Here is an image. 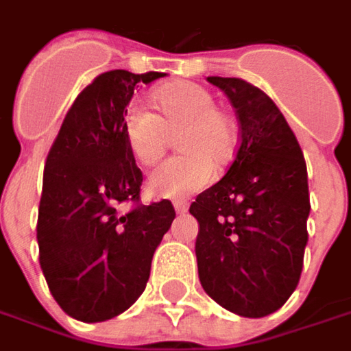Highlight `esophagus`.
<instances>
[{"label": "esophagus", "mask_w": 351, "mask_h": 351, "mask_svg": "<svg viewBox=\"0 0 351 351\" xmlns=\"http://www.w3.org/2000/svg\"><path fill=\"white\" fill-rule=\"evenodd\" d=\"M173 206H175L176 214L188 213V203H186V201H175V203H173Z\"/></svg>", "instance_id": "obj_1"}]
</instances>
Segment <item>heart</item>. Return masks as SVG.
Wrapping results in <instances>:
<instances>
[{
  "instance_id": "b5f03b06",
  "label": "heart",
  "mask_w": 351,
  "mask_h": 351,
  "mask_svg": "<svg viewBox=\"0 0 351 351\" xmlns=\"http://www.w3.org/2000/svg\"><path fill=\"white\" fill-rule=\"evenodd\" d=\"M160 114L133 103L123 116V135L131 154L143 165H154L176 138L178 158L154 169L146 190L158 199H184L203 190L214 178V167L228 165L235 154V130L216 107L214 95L195 82H173L152 95Z\"/></svg>"
}]
</instances>
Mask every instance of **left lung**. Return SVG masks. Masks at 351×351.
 Listing matches in <instances>:
<instances>
[{
  "label": "left lung",
  "instance_id": "1",
  "mask_svg": "<svg viewBox=\"0 0 351 351\" xmlns=\"http://www.w3.org/2000/svg\"><path fill=\"white\" fill-rule=\"evenodd\" d=\"M235 107L241 145L226 176L191 203L201 286L237 316L263 317L299 284L308 241V175L274 101L246 80L208 77Z\"/></svg>",
  "mask_w": 351,
  "mask_h": 351
}]
</instances>
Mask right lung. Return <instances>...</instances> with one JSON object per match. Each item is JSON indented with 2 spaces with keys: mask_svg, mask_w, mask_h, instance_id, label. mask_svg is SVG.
<instances>
[{
  "mask_svg": "<svg viewBox=\"0 0 351 351\" xmlns=\"http://www.w3.org/2000/svg\"><path fill=\"white\" fill-rule=\"evenodd\" d=\"M165 73L114 69L75 99L45 163L37 220L39 263L50 293L84 324L122 314L145 291L156 248L175 220L171 201H137L143 173L135 165L123 116L138 86Z\"/></svg>",
  "mask_w": 351,
  "mask_h": 351,
  "instance_id": "right-lung-1",
  "label": "right lung"
}]
</instances>
